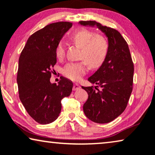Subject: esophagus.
<instances>
[{"instance_id": "obj_1", "label": "esophagus", "mask_w": 155, "mask_h": 155, "mask_svg": "<svg viewBox=\"0 0 155 155\" xmlns=\"http://www.w3.org/2000/svg\"><path fill=\"white\" fill-rule=\"evenodd\" d=\"M80 90V86L79 84H77V83H75L73 84V91H77V90Z\"/></svg>"}]
</instances>
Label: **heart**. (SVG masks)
Returning <instances> with one entry per match:
<instances>
[{"label": "heart", "mask_w": 155, "mask_h": 155, "mask_svg": "<svg viewBox=\"0 0 155 155\" xmlns=\"http://www.w3.org/2000/svg\"><path fill=\"white\" fill-rule=\"evenodd\" d=\"M71 39L81 47L80 58L83 60L78 62L67 63L63 68V75L72 80H79L87 71L88 64L92 68H97L102 64L107 56L109 44L104 37L95 35L89 29H80L73 34ZM55 54L58 59L65 56V44L60 41L57 44Z\"/></svg>", "instance_id": "b5f03b06"}]
</instances>
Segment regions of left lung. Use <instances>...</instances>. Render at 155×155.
Listing matches in <instances>:
<instances>
[{
	"instance_id": "8db88e82",
	"label": "left lung",
	"mask_w": 155,
	"mask_h": 155,
	"mask_svg": "<svg viewBox=\"0 0 155 155\" xmlns=\"http://www.w3.org/2000/svg\"><path fill=\"white\" fill-rule=\"evenodd\" d=\"M79 23L97 26L108 38L109 48L104 61L88 78L97 86L82 87L88 94L83 105L85 116L93 122L107 124L120 116L128 105L133 90L134 65L128 44L119 31L95 21ZM99 86L101 90L97 89Z\"/></svg>"
}]
</instances>
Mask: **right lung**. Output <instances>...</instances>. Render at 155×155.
<instances>
[{"label": "right lung", "mask_w": 155, "mask_h": 155, "mask_svg": "<svg viewBox=\"0 0 155 155\" xmlns=\"http://www.w3.org/2000/svg\"><path fill=\"white\" fill-rule=\"evenodd\" d=\"M73 23L58 22L46 25L29 37L19 58L17 82L19 97L29 115L40 124L52 123L61 111V100L70 96L72 81L61 77L51 84L56 63V47Z\"/></svg>", "instance_id": "add662e5"}]
</instances>
